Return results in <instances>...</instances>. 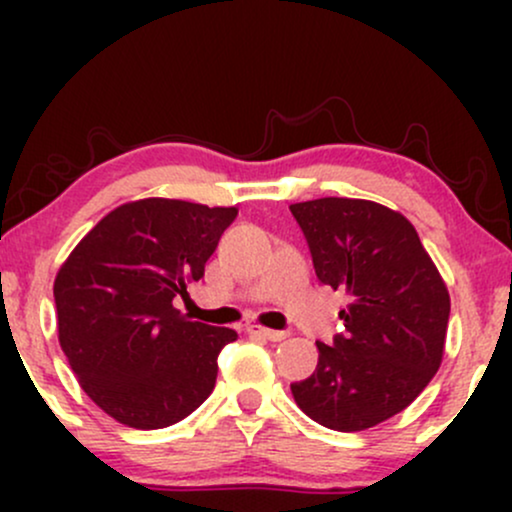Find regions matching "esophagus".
Here are the masks:
<instances>
[{"label":"esophagus","mask_w":512,"mask_h":512,"mask_svg":"<svg viewBox=\"0 0 512 512\" xmlns=\"http://www.w3.org/2000/svg\"><path fill=\"white\" fill-rule=\"evenodd\" d=\"M248 332L255 334V337H264L269 342H281V339L289 337V332H281V330H269V327H260V325H248Z\"/></svg>","instance_id":"obj_1"}]
</instances>
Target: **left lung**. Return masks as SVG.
Instances as JSON below:
<instances>
[{
  "label": "left lung",
  "instance_id": "1",
  "mask_svg": "<svg viewBox=\"0 0 512 512\" xmlns=\"http://www.w3.org/2000/svg\"><path fill=\"white\" fill-rule=\"evenodd\" d=\"M322 284L349 298L344 334L317 342L296 404L332 431H366L407 409L438 373L450 293L407 216L370 199L291 204Z\"/></svg>",
  "mask_w": 512,
  "mask_h": 512
}]
</instances>
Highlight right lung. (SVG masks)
Segmentation results:
<instances>
[{"label":"right lung","mask_w":512,"mask_h":512,"mask_svg":"<svg viewBox=\"0 0 512 512\" xmlns=\"http://www.w3.org/2000/svg\"><path fill=\"white\" fill-rule=\"evenodd\" d=\"M236 207L146 197L103 216L55 276L57 337L81 390L129 428H166L216 385L238 334L175 308L204 276Z\"/></svg>","instance_id":"obj_1"}]
</instances>
